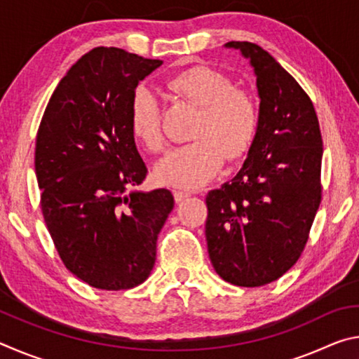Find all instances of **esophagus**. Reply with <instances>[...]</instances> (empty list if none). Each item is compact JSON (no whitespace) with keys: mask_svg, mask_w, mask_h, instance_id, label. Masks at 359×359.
I'll use <instances>...</instances> for the list:
<instances>
[{"mask_svg":"<svg viewBox=\"0 0 359 359\" xmlns=\"http://www.w3.org/2000/svg\"><path fill=\"white\" fill-rule=\"evenodd\" d=\"M188 196H190V193H188V191L174 190V199H175V203H182V201H184V199H187Z\"/></svg>","mask_w":359,"mask_h":359,"instance_id":"esophagus-1","label":"esophagus"}]
</instances>
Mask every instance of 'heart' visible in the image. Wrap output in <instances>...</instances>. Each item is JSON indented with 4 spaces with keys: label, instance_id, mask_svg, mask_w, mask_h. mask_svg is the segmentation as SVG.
I'll list each match as a JSON object with an SVG mask.
<instances>
[{
    "label": "heart",
    "instance_id": "b5f03b06",
    "mask_svg": "<svg viewBox=\"0 0 359 359\" xmlns=\"http://www.w3.org/2000/svg\"><path fill=\"white\" fill-rule=\"evenodd\" d=\"M168 87L179 98L198 106L199 112L191 128L194 137L156 163L155 177L168 185L201 187L220 171L224 155L229 161H238L252 149L261 125L259 104L250 92L234 87L228 74L204 65L169 77ZM130 126L150 151L165 149L161 106L145 85L133 92Z\"/></svg>",
    "mask_w": 359,
    "mask_h": 359
}]
</instances>
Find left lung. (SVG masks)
<instances>
[{
  "label": "left lung",
  "instance_id": "left-lung-1",
  "mask_svg": "<svg viewBox=\"0 0 359 359\" xmlns=\"http://www.w3.org/2000/svg\"><path fill=\"white\" fill-rule=\"evenodd\" d=\"M257 74L261 125L238 175L205 198L217 274L238 287L280 278L306 248L321 203V141L313 102L259 46L231 41Z\"/></svg>",
  "mask_w": 359,
  "mask_h": 359
}]
</instances>
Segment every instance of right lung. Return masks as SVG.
<instances>
[{
  "instance_id": "add662e5",
  "label": "right lung",
  "mask_w": 359,
  "mask_h": 359,
  "mask_svg": "<svg viewBox=\"0 0 359 359\" xmlns=\"http://www.w3.org/2000/svg\"><path fill=\"white\" fill-rule=\"evenodd\" d=\"M160 65L96 47L60 81L39 123L34 169L46 226L66 269L93 288L141 285L174 208L165 188L130 191L147 175L130 126L131 96Z\"/></svg>"
}]
</instances>
